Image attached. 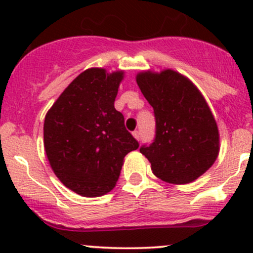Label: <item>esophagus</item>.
<instances>
[{
    "mask_svg": "<svg viewBox=\"0 0 253 253\" xmlns=\"http://www.w3.org/2000/svg\"><path fill=\"white\" fill-rule=\"evenodd\" d=\"M132 134H133V137L137 139V141H139V139H141V133H139V131H134Z\"/></svg>",
    "mask_w": 253,
    "mask_h": 253,
    "instance_id": "esophagus-1",
    "label": "esophagus"
}]
</instances>
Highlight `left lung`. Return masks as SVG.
Wrapping results in <instances>:
<instances>
[{
    "label": "left lung",
    "mask_w": 253,
    "mask_h": 253,
    "mask_svg": "<svg viewBox=\"0 0 253 253\" xmlns=\"http://www.w3.org/2000/svg\"><path fill=\"white\" fill-rule=\"evenodd\" d=\"M137 84L155 115V139L141 153L153 174L165 182L197 180L216 160L219 129L197 86L174 70L142 71Z\"/></svg>",
    "instance_id": "obj_1"
}]
</instances>
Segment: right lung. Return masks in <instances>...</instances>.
I'll use <instances>...</instances> for the list:
<instances>
[{
	"label": "right lung",
	"mask_w": 253,
	"mask_h": 253,
	"mask_svg": "<svg viewBox=\"0 0 253 253\" xmlns=\"http://www.w3.org/2000/svg\"><path fill=\"white\" fill-rule=\"evenodd\" d=\"M124 76V71L88 68L68 84L45 116L44 147L51 169L83 197L110 192L126 154L139 147L114 106Z\"/></svg>",
	"instance_id": "add662e5"
}]
</instances>
